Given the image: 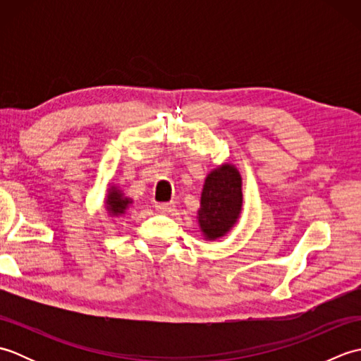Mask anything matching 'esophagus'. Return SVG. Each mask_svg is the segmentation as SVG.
Returning <instances> with one entry per match:
<instances>
[{
    "mask_svg": "<svg viewBox=\"0 0 361 361\" xmlns=\"http://www.w3.org/2000/svg\"><path fill=\"white\" fill-rule=\"evenodd\" d=\"M155 209L161 214H169L173 211V203H157Z\"/></svg>",
    "mask_w": 361,
    "mask_h": 361,
    "instance_id": "34e87169",
    "label": "esophagus"
}]
</instances>
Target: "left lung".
<instances>
[{
  "label": "left lung",
  "instance_id": "1",
  "mask_svg": "<svg viewBox=\"0 0 361 361\" xmlns=\"http://www.w3.org/2000/svg\"><path fill=\"white\" fill-rule=\"evenodd\" d=\"M243 206L242 175L234 164L224 163L206 175L197 221L204 240H219L235 226Z\"/></svg>",
  "mask_w": 361,
  "mask_h": 361
}]
</instances>
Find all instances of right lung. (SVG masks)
<instances>
[{"label":"right lung","instance_id":"add662e5","mask_svg":"<svg viewBox=\"0 0 361 361\" xmlns=\"http://www.w3.org/2000/svg\"><path fill=\"white\" fill-rule=\"evenodd\" d=\"M132 203H133L132 198L122 192V189H119L116 185H113V183H109V186H106V190H105L104 208L110 217L113 219L122 217Z\"/></svg>","mask_w":361,"mask_h":361}]
</instances>
